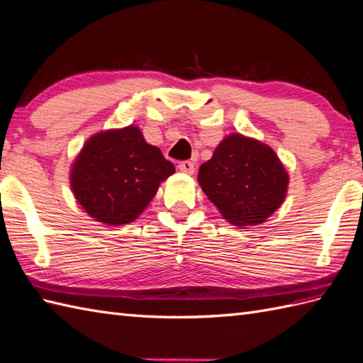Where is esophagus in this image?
<instances>
[{
  "label": "esophagus",
  "mask_w": 363,
  "mask_h": 363,
  "mask_svg": "<svg viewBox=\"0 0 363 363\" xmlns=\"http://www.w3.org/2000/svg\"><path fill=\"white\" fill-rule=\"evenodd\" d=\"M179 167H180V171L184 172V174H194V171H196L194 163H192V161H189V160L182 161V163L179 164Z\"/></svg>",
  "instance_id": "34e87169"
}]
</instances>
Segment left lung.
Masks as SVG:
<instances>
[{"mask_svg": "<svg viewBox=\"0 0 363 363\" xmlns=\"http://www.w3.org/2000/svg\"><path fill=\"white\" fill-rule=\"evenodd\" d=\"M199 183L230 223L259 225L283 203L289 175L265 144L230 135L199 169Z\"/></svg>", "mask_w": 363, "mask_h": 363, "instance_id": "1", "label": "left lung"}]
</instances>
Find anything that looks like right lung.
Masks as SVG:
<instances>
[{
	"label": "right lung",
	"mask_w": 363,
	"mask_h": 363,
	"mask_svg": "<svg viewBox=\"0 0 363 363\" xmlns=\"http://www.w3.org/2000/svg\"><path fill=\"white\" fill-rule=\"evenodd\" d=\"M175 172L161 150L144 140L138 127L94 135L71 169V188L93 219L107 225L133 222Z\"/></svg>",
	"instance_id": "obj_1"
}]
</instances>
